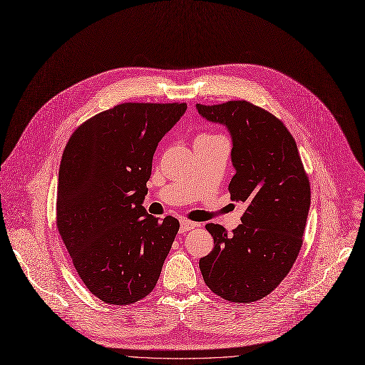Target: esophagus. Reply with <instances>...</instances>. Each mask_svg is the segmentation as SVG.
<instances>
[{
	"instance_id": "34e87169",
	"label": "esophagus",
	"mask_w": 365,
	"mask_h": 365,
	"mask_svg": "<svg viewBox=\"0 0 365 365\" xmlns=\"http://www.w3.org/2000/svg\"><path fill=\"white\" fill-rule=\"evenodd\" d=\"M195 225H197V223H194V222H190V220H185V219H182V220L180 222V232H187V231H191L192 228H195Z\"/></svg>"
}]
</instances>
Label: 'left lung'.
Here are the masks:
<instances>
[{"mask_svg":"<svg viewBox=\"0 0 365 365\" xmlns=\"http://www.w3.org/2000/svg\"><path fill=\"white\" fill-rule=\"evenodd\" d=\"M195 108L230 131L235 170L231 199L247 205L232 234L207 223L215 247L199 266L216 295L253 302L282 282L297 260L310 210V182L294 137L270 112L247 101Z\"/></svg>","mask_w":365,"mask_h":365,"instance_id":"left-lung-1","label":"left lung"}]
</instances>
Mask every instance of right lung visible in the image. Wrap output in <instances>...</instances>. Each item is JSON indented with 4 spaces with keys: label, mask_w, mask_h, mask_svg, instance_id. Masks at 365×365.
I'll use <instances>...</instances> for the list:
<instances>
[{
    "label": "right lung",
    "mask_w": 365,
    "mask_h": 365,
    "mask_svg": "<svg viewBox=\"0 0 365 365\" xmlns=\"http://www.w3.org/2000/svg\"><path fill=\"white\" fill-rule=\"evenodd\" d=\"M185 103H121L83 123L64 149L57 228L88 289L128 305L155 288L180 222L143 207L158 143Z\"/></svg>",
    "instance_id": "obj_1"
}]
</instances>
